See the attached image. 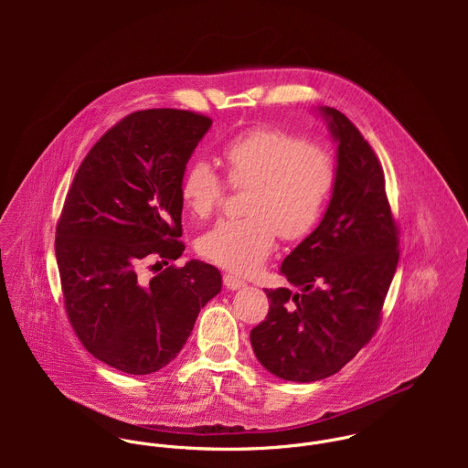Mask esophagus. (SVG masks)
Here are the masks:
<instances>
[{
    "instance_id": "esophagus-1",
    "label": "esophagus",
    "mask_w": 468,
    "mask_h": 468,
    "mask_svg": "<svg viewBox=\"0 0 468 468\" xmlns=\"http://www.w3.org/2000/svg\"><path fill=\"white\" fill-rule=\"evenodd\" d=\"M223 282H225V286L229 290H239V288H243L247 284L243 279H239L234 273H223Z\"/></svg>"
}]
</instances>
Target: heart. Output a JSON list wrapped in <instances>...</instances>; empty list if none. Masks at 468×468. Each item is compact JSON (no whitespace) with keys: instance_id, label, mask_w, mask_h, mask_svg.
Wrapping results in <instances>:
<instances>
[{"instance_id":"1","label":"heart","mask_w":468,"mask_h":468,"mask_svg":"<svg viewBox=\"0 0 468 468\" xmlns=\"http://www.w3.org/2000/svg\"><path fill=\"white\" fill-rule=\"evenodd\" d=\"M227 182L247 187L238 219H225L198 239L201 258L238 273L261 267L275 247L299 241L314 232L336 180L332 154L303 136L275 126H258L232 136L221 147ZM227 182L203 158L187 164L180 197L187 210L207 219L218 212Z\"/></svg>"}]
</instances>
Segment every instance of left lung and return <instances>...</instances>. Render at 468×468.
I'll return each instance as SVG.
<instances>
[{"mask_svg": "<svg viewBox=\"0 0 468 468\" xmlns=\"http://www.w3.org/2000/svg\"><path fill=\"white\" fill-rule=\"evenodd\" d=\"M321 112L338 142L334 195L319 227L281 265L301 292L265 290L267 319L250 332L258 360L292 382L335 375L371 340L400 258L373 147L344 113Z\"/></svg>", "mask_w": 468, "mask_h": 468, "instance_id": "8db88e82", "label": "left lung"}]
</instances>
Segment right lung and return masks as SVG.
Segmentation results:
<instances>
[{"label":"right lung","mask_w":468,"mask_h":468,"mask_svg":"<svg viewBox=\"0 0 468 468\" xmlns=\"http://www.w3.org/2000/svg\"><path fill=\"white\" fill-rule=\"evenodd\" d=\"M210 124L187 110L130 113L90 149L68 191L56 229L68 321L95 358L122 373L167 366L221 290L212 265H169L186 250L180 182ZM145 264L161 271L145 278Z\"/></svg>","instance_id":"right-lung-1"}]
</instances>
